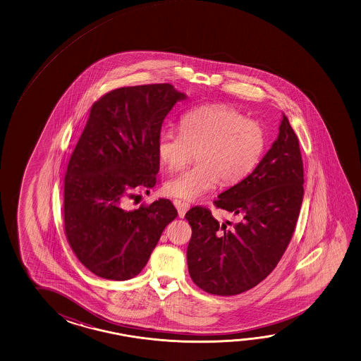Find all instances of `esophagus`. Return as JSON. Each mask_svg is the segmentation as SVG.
Instances as JSON below:
<instances>
[{
	"label": "esophagus",
	"instance_id": "obj_1",
	"mask_svg": "<svg viewBox=\"0 0 361 361\" xmlns=\"http://www.w3.org/2000/svg\"><path fill=\"white\" fill-rule=\"evenodd\" d=\"M174 204H176V207H177L178 215H179V217L183 219V217L185 216V212L190 210V204H187V202H182V201H179V200H176Z\"/></svg>",
	"mask_w": 361,
	"mask_h": 361
}]
</instances>
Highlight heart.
I'll return each instance as SVG.
<instances>
[{"mask_svg":"<svg viewBox=\"0 0 361 361\" xmlns=\"http://www.w3.org/2000/svg\"><path fill=\"white\" fill-rule=\"evenodd\" d=\"M264 147V131L253 119L225 104L198 106L180 119V132L164 130L157 155L169 171H180L196 152L197 164L173 177L165 190L195 201L224 184L238 183L256 166Z\"/></svg>","mask_w":361,"mask_h":361,"instance_id":"obj_1","label":"heart"}]
</instances>
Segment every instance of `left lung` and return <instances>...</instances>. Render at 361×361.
Returning <instances> with one entry per match:
<instances>
[{
  "label": "left lung",
  "instance_id": "1",
  "mask_svg": "<svg viewBox=\"0 0 361 361\" xmlns=\"http://www.w3.org/2000/svg\"><path fill=\"white\" fill-rule=\"evenodd\" d=\"M279 136L256 169L219 195V209L240 216L231 229L210 210L185 214L192 228L187 248L190 279L214 295H238L274 271L288 248L302 207L304 171L295 132L285 114Z\"/></svg>",
  "mask_w": 361,
  "mask_h": 361
}]
</instances>
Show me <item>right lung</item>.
<instances>
[{"mask_svg": "<svg viewBox=\"0 0 361 361\" xmlns=\"http://www.w3.org/2000/svg\"><path fill=\"white\" fill-rule=\"evenodd\" d=\"M187 95L171 84L119 87L92 106L65 176L63 223L73 253L94 275L137 276L178 212L169 200L130 210L138 190L157 184V137Z\"/></svg>", "mask_w": 361, "mask_h": 361, "instance_id": "obj_1", "label": "right lung"}]
</instances>
